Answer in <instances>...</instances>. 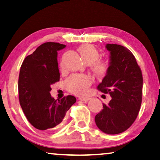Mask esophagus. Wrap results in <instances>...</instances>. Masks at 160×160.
<instances>
[{"instance_id":"obj_1","label":"esophagus","mask_w":160,"mask_h":160,"mask_svg":"<svg viewBox=\"0 0 160 160\" xmlns=\"http://www.w3.org/2000/svg\"><path fill=\"white\" fill-rule=\"evenodd\" d=\"M79 100L81 101H83L85 102V103H86V102H88L89 100H90V98H80Z\"/></svg>"}]
</instances>
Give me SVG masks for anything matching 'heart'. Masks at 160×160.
Wrapping results in <instances>:
<instances>
[{"label": "heart", "instance_id": "obj_1", "mask_svg": "<svg viewBox=\"0 0 160 160\" xmlns=\"http://www.w3.org/2000/svg\"><path fill=\"white\" fill-rule=\"evenodd\" d=\"M83 60L88 65L92 66V70L96 75L102 76L106 73L108 65L103 61H98L99 52L92 44H82L78 48ZM92 82V78L86 75H71L65 82V86L69 92L77 95H85L88 92V88Z\"/></svg>", "mask_w": 160, "mask_h": 160}]
</instances>
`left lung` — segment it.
Listing matches in <instances>:
<instances>
[{"label": "left lung", "instance_id": "obj_1", "mask_svg": "<svg viewBox=\"0 0 160 160\" xmlns=\"http://www.w3.org/2000/svg\"><path fill=\"white\" fill-rule=\"evenodd\" d=\"M109 67L98 89L112 98L95 117L102 132L118 134L128 129L137 118L142 103L143 78L141 69L130 50L107 44Z\"/></svg>", "mask_w": 160, "mask_h": 160}]
</instances>
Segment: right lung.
<instances>
[{
	"mask_svg": "<svg viewBox=\"0 0 160 160\" xmlns=\"http://www.w3.org/2000/svg\"><path fill=\"white\" fill-rule=\"evenodd\" d=\"M65 44L46 42L27 56L21 67L18 95L21 108L29 123L37 129L45 131L62 121L76 102L72 95L55 100L50 95L51 85L59 80L57 51Z\"/></svg>",
	"mask_w": 160,
	"mask_h": 160,
	"instance_id": "right-lung-1",
	"label": "right lung"
}]
</instances>
